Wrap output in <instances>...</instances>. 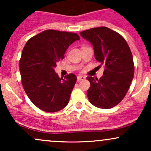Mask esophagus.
Segmentation results:
<instances>
[{"mask_svg": "<svg viewBox=\"0 0 151 151\" xmlns=\"http://www.w3.org/2000/svg\"><path fill=\"white\" fill-rule=\"evenodd\" d=\"M85 79V77H84V76H81V75H79L77 77V81H81V80H84V79Z\"/></svg>", "mask_w": 151, "mask_h": 151, "instance_id": "1", "label": "esophagus"}]
</instances>
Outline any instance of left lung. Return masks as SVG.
I'll use <instances>...</instances> for the list:
<instances>
[{
  "label": "left lung",
  "mask_w": 151,
  "mask_h": 151,
  "mask_svg": "<svg viewBox=\"0 0 151 151\" xmlns=\"http://www.w3.org/2000/svg\"><path fill=\"white\" fill-rule=\"evenodd\" d=\"M91 42L96 61L104 66L103 76L87 77L90 87L87 97L100 109H111L126 96L134 74L132 53L124 37L106 27H99L80 32Z\"/></svg>",
  "instance_id": "left-lung-1"
}]
</instances>
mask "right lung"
I'll list each match as a JSON object with an SVG mask.
<instances>
[{"instance_id": "obj_1", "label": "right lung", "mask_w": 151, "mask_h": 151, "mask_svg": "<svg viewBox=\"0 0 151 151\" xmlns=\"http://www.w3.org/2000/svg\"><path fill=\"white\" fill-rule=\"evenodd\" d=\"M79 40L76 33L47 30L30 38L24 47L20 60L22 84L41 110L58 111L68 104L77 77L70 74L60 78L55 68L69 46Z\"/></svg>"}]
</instances>
